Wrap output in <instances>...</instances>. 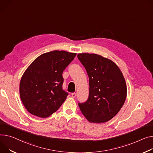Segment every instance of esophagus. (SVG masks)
I'll list each match as a JSON object with an SVG mask.
<instances>
[{
  "mask_svg": "<svg viewBox=\"0 0 153 153\" xmlns=\"http://www.w3.org/2000/svg\"><path fill=\"white\" fill-rule=\"evenodd\" d=\"M71 95H72V97L73 98H75L76 97V93H73L72 94H71Z\"/></svg>",
  "mask_w": 153,
  "mask_h": 153,
  "instance_id": "34e87169",
  "label": "esophagus"
}]
</instances>
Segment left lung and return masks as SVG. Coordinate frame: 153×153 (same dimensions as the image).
<instances>
[{"instance_id": "8db88e82", "label": "left lung", "mask_w": 153, "mask_h": 153, "mask_svg": "<svg viewBox=\"0 0 153 153\" xmlns=\"http://www.w3.org/2000/svg\"><path fill=\"white\" fill-rule=\"evenodd\" d=\"M77 58L89 77V95L79 103L80 111L90 123H103L115 116L127 97L125 79L111 60L97 54L79 53Z\"/></svg>"}]
</instances>
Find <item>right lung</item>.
Here are the masks:
<instances>
[{
	"mask_svg": "<svg viewBox=\"0 0 153 153\" xmlns=\"http://www.w3.org/2000/svg\"><path fill=\"white\" fill-rule=\"evenodd\" d=\"M76 53L54 50L38 56L25 71L19 95L29 113L45 118L56 112L68 93L63 90V71Z\"/></svg>",
	"mask_w": 153,
	"mask_h": 153,
	"instance_id": "1",
	"label": "right lung"
}]
</instances>
